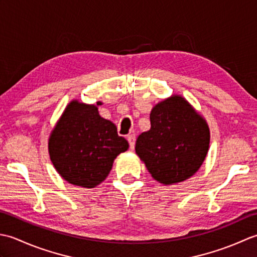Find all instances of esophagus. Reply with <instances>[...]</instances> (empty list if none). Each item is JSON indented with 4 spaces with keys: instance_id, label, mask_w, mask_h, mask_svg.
<instances>
[{
    "instance_id": "1",
    "label": "esophagus",
    "mask_w": 257,
    "mask_h": 257,
    "mask_svg": "<svg viewBox=\"0 0 257 257\" xmlns=\"http://www.w3.org/2000/svg\"><path fill=\"white\" fill-rule=\"evenodd\" d=\"M127 140H128V143H129V146H130V149H134L135 148V141H136V137H135V135H129L128 137H127Z\"/></svg>"
}]
</instances>
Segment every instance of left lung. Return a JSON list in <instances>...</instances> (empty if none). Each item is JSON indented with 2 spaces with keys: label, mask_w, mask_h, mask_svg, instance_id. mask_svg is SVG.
I'll return each instance as SVG.
<instances>
[{
  "label": "left lung",
  "mask_w": 257,
  "mask_h": 257,
  "mask_svg": "<svg viewBox=\"0 0 257 257\" xmlns=\"http://www.w3.org/2000/svg\"><path fill=\"white\" fill-rule=\"evenodd\" d=\"M150 122L135 149L152 178L169 185L192 177L209 150L205 119L182 96L173 95L152 108Z\"/></svg>",
  "instance_id": "left-lung-1"
}]
</instances>
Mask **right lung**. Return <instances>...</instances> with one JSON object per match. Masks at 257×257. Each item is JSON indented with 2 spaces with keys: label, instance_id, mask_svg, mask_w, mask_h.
<instances>
[{
  "label": "right lung",
  "instance_id": "add662e5",
  "mask_svg": "<svg viewBox=\"0 0 257 257\" xmlns=\"http://www.w3.org/2000/svg\"><path fill=\"white\" fill-rule=\"evenodd\" d=\"M97 106L70 101L48 139V152L59 176L88 189L101 183L117 156L129 148L114 123L100 117Z\"/></svg>",
  "mask_w": 257,
  "mask_h": 257
}]
</instances>
